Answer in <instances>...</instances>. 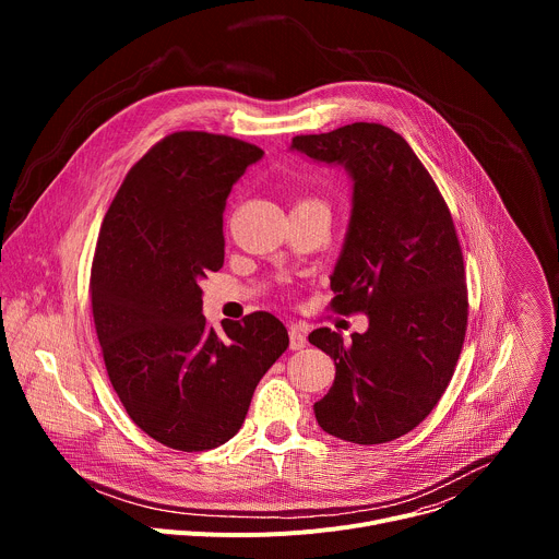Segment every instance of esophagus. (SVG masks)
<instances>
[{
  "label": "esophagus",
  "instance_id": "esophagus-1",
  "mask_svg": "<svg viewBox=\"0 0 559 559\" xmlns=\"http://www.w3.org/2000/svg\"><path fill=\"white\" fill-rule=\"evenodd\" d=\"M305 345H307V338H305V334H302L298 328H292V330H289V349H294V352H300Z\"/></svg>",
  "mask_w": 559,
  "mask_h": 559
}]
</instances>
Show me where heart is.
Wrapping results in <instances>:
<instances>
[{
    "instance_id": "obj_1",
    "label": "heart",
    "mask_w": 559,
    "mask_h": 559,
    "mask_svg": "<svg viewBox=\"0 0 559 559\" xmlns=\"http://www.w3.org/2000/svg\"><path fill=\"white\" fill-rule=\"evenodd\" d=\"M307 203H316V201H307ZM318 205H321V203H318Z\"/></svg>"
}]
</instances>
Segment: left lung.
<instances>
[{"mask_svg": "<svg viewBox=\"0 0 559 559\" xmlns=\"http://www.w3.org/2000/svg\"><path fill=\"white\" fill-rule=\"evenodd\" d=\"M289 150L352 179L332 307L369 321L352 343L328 328L309 334L336 365L316 420L354 444L395 440L438 405L464 343V263L449 207L409 143L386 126L302 134Z\"/></svg>", "mask_w": 559, "mask_h": 559, "instance_id": "1", "label": "left lung"}]
</instances>
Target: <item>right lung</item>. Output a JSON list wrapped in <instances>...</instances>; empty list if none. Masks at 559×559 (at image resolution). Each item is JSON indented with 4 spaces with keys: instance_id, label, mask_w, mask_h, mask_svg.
I'll return each mask as SVG.
<instances>
[{
    "instance_id": "obj_1",
    "label": "right lung",
    "mask_w": 559,
    "mask_h": 559,
    "mask_svg": "<svg viewBox=\"0 0 559 559\" xmlns=\"http://www.w3.org/2000/svg\"><path fill=\"white\" fill-rule=\"evenodd\" d=\"M263 150L223 134L175 132L121 183L99 231L93 316L110 382L132 423L179 451L225 444L287 349L270 311L205 323L201 281L225 257L231 186Z\"/></svg>"
}]
</instances>
